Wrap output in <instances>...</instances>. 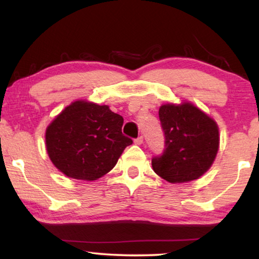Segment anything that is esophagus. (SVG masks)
Masks as SVG:
<instances>
[{
	"label": "esophagus",
	"mask_w": 259,
	"mask_h": 259,
	"mask_svg": "<svg viewBox=\"0 0 259 259\" xmlns=\"http://www.w3.org/2000/svg\"><path fill=\"white\" fill-rule=\"evenodd\" d=\"M143 142H144V138L142 137V136H139L138 138L135 139V144H136V145H142Z\"/></svg>",
	"instance_id": "esophagus-1"
}]
</instances>
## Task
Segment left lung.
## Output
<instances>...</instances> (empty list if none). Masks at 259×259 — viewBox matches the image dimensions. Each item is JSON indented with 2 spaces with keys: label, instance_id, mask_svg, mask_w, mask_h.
Returning <instances> with one entry per match:
<instances>
[{
  "label": "left lung",
  "instance_id": "8db88e82",
  "mask_svg": "<svg viewBox=\"0 0 259 259\" xmlns=\"http://www.w3.org/2000/svg\"><path fill=\"white\" fill-rule=\"evenodd\" d=\"M164 151L152 159L156 175L177 184L198 179L211 166L219 147L217 123L191 103L159 109Z\"/></svg>",
  "mask_w": 259,
  "mask_h": 259
}]
</instances>
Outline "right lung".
Wrapping results in <instances>:
<instances>
[{"label":"right lung","mask_w":259,"mask_h":259,"mask_svg":"<svg viewBox=\"0 0 259 259\" xmlns=\"http://www.w3.org/2000/svg\"><path fill=\"white\" fill-rule=\"evenodd\" d=\"M123 117L107 105L76 100L46 131L52 163L69 178L96 181L111 171L133 140L122 134Z\"/></svg>","instance_id":"obj_1"}]
</instances>
